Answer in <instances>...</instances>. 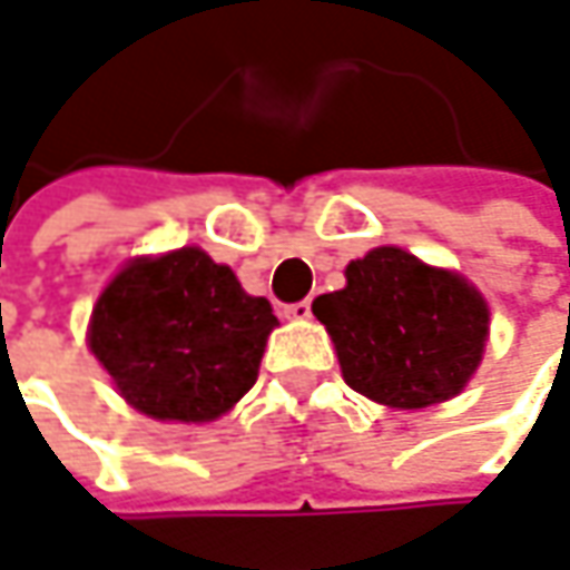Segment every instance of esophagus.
Returning <instances> with one entry per match:
<instances>
[{
    "mask_svg": "<svg viewBox=\"0 0 570 570\" xmlns=\"http://www.w3.org/2000/svg\"><path fill=\"white\" fill-rule=\"evenodd\" d=\"M309 313H313V303L309 299H296V303H286L284 306L286 320H296V323L309 320Z\"/></svg>",
    "mask_w": 570,
    "mask_h": 570,
    "instance_id": "esophagus-1",
    "label": "esophagus"
}]
</instances>
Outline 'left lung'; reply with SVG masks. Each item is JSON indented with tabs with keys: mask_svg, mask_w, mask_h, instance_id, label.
<instances>
[{
	"mask_svg": "<svg viewBox=\"0 0 570 570\" xmlns=\"http://www.w3.org/2000/svg\"><path fill=\"white\" fill-rule=\"evenodd\" d=\"M336 342L342 379L391 407L453 397L483 358L490 309L450 271L401 247H375L345 267V286L313 299Z\"/></svg>",
	"mask_w": 570,
	"mask_h": 570,
	"instance_id": "1",
	"label": "left lung"
}]
</instances>
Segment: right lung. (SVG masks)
Wrapping results in <instances>:
<instances>
[{"mask_svg":"<svg viewBox=\"0 0 570 570\" xmlns=\"http://www.w3.org/2000/svg\"><path fill=\"white\" fill-rule=\"evenodd\" d=\"M277 316L198 247L124 267L100 293L90 352L136 411L215 421L257 382Z\"/></svg>","mask_w":570,"mask_h":570,"instance_id":"obj_1","label":"right lung"}]
</instances>
